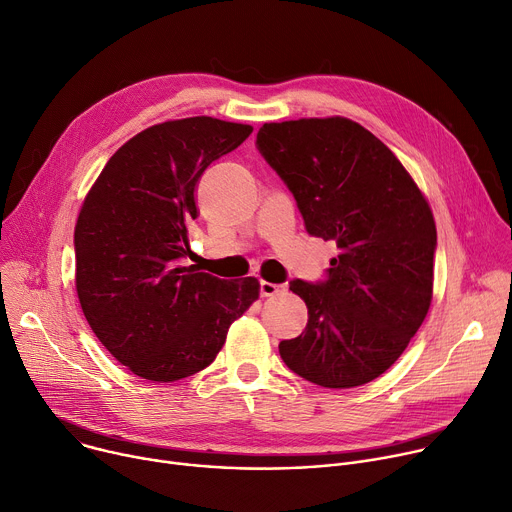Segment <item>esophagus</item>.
<instances>
[{
  "label": "esophagus",
  "mask_w": 512,
  "mask_h": 512,
  "mask_svg": "<svg viewBox=\"0 0 512 512\" xmlns=\"http://www.w3.org/2000/svg\"><path fill=\"white\" fill-rule=\"evenodd\" d=\"M282 290H284V286H280V284H271V282H261V284H259V292H261L263 298L280 294Z\"/></svg>",
  "instance_id": "34e87169"
}]
</instances>
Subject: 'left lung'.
Segmentation results:
<instances>
[{"instance_id": "1", "label": "left lung", "mask_w": 512, "mask_h": 512, "mask_svg": "<svg viewBox=\"0 0 512 512\" xmlns=\"http://www.w3.org/2000/svg\"><path fill=\"white\" fill-rule=\"evenodd\" d=\"M257 149L294 194L310 235L339 249L327 280L290 282L308 324L280 343L284 363L322 388L380 378L433 300L437 228L427 198L380 138L349 118L263 124Z\"/></svg>"}]
</instances>
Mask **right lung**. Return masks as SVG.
Instances as JSON below:
<instances>
[{
	"instance_id": "1",
	"label": "right lung",
	"mask_w": 512,
	"mask_h": 512,
	"mask_svg": "<svg viewBox=\"0 0 512 512\" xmlns=\"http://www.w3.org/2000/svg\"><path fill=\"white\" fill-rule=\"evenodd\" d=\"M249 124L194 116L132 136L87 192L75 224V288L100 343L134 376L175 382L208 367L259 282L183 267L196 188Z\"/></svg>"
}]
</instances>
